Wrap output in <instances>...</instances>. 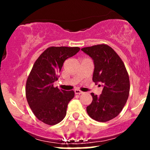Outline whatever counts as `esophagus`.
Segmentation results:
<instances>
[{
  "label": "esophagus",
  "instance_id": "obj_1",
  "mask_svg": "<svg viewBox=\"0 0 150 150\" xmlns=\"http://www.w3.org/2000/svg\"><path fill=\"white\" fill-rule=\"evenodd\" d=\"M75 94H83L84 92H82V91L79 90V89H75Z\"/></svg>",
  "mask_w": 150,
  "mask_h": 150
}]
</instances>
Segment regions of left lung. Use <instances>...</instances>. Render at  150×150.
<instances>
[{
  "label": "left lung",
  "mask_w": 150,
  "mask_h": 150,
  "mask_svg": "<svg viewBox=\"0 0 150 150\" xmlns=\"http://www.w3.org/2000/svg\"><path fill=\"white\" fill-rule=\"evenodd\" d=\"M81 50L94 61L93 82L103 86L100 95L91 94L93 100L87 107V112L97 121H108L119 114L128 100V73L121 58L106 44H97Z\"/></svg>",
  "instance_id": "left-lung-1"
}]
</instances>
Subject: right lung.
Instances as JSON below:
<instances>
[{
    "mask_svg": "<svg viewBox=\"0 0 150 150\" xmlns=\"http://www.w3.org/2000/svg\"><path fill=\"white\" fill-rule=\"evenodd\" d=\"M79 47L51 46L39 56L26 82L25 94L32 112L39 120L49 125L60 123L66 115L73 90L65 91L53 87L63 63L80 51Z\"/></svg>",
    "mask_w": 150,
    "mask_h": 150,
    "instance_id": "add662e5",
    "label": "right lung"
}]
</instances>
